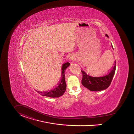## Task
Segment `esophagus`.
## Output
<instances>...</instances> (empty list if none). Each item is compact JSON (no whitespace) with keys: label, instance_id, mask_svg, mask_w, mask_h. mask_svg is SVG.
<instances>
[{"label":"esophagus","instance_id":"obj_1","mask_svg":"<svg viewBox=\"0 0 134 134\" xmlns=\"http://www.w3.org/2000/svg\"><path fill=\"white\" fill-rule=\"evenodd\" d=\"M69 59L71 60H74L75 59V57H74V56L73 55L71 54L70 55H69Z\"/></svg>","mask_w":134,"mask_h":134}]
</instances>
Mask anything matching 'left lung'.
Listing matches in <instances>:
<instances>
[{
	"label": "left lung",
	"mask_w": 134,
	"mask_h": 134,
	"mask_svg": "<svg viewBox=\"0 0 134 134\" xmlns=\"http://www.w3.org/2000/svg\"><path fill=\"white\" fill-rule=\"evenodd\" d=\"M105 36L109 37L107 34ZM112 47L113 48L112 45ZM114 63L113 66L110 69V71L107 73L106 75L102 77H92L87 74L85 71H81L83 75L81 82L82 85L92 91H98L107 89L110 86L115 74L116 61Z\"/></svg>",
	"instance_id": "8db88e82"
}]
</instances>
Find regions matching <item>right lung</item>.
<instances>
[{
  "label": "right lung",
  "mask_w": 134,
  "mask_h": 134,
  "mask_svg": "<svg viewBox=\"0 0 134 134\" xmlns=\"http://www.w3.org/2000/svg\"><path fill=\"white\" fill-rule=\"evenodd\" d=\"M70 65L69 63H63L62 67V78L57 85L51 90L46 91H40L36 90L37 92L43 96L50 98H58L64 94L66 89V84L65 80V71L66 68Z\"/></svg>",
  "instance_id": "1"
}]
</instances>
